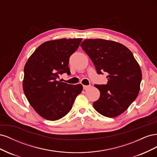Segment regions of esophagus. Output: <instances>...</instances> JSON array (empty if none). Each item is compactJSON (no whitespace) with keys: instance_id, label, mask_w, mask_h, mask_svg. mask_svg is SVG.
Returning <instances> with one entry per match:
<instances>
[{"instance_id":"34e87169","label":"esophagus","mask_w":157,"mask_h":157,"mask_svg":"<svg viewBox=\"0 0 157 157\" xmlns=\"http://www.w3.org/2000/svg\"><path fill=\"white\" fill-rule=\"evenodd\" d=\"M91 88V85H83V88L84 90H88L89 88Z\"/></svg>"}]
</instances>
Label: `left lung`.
<instances>
[{"instance_id":"1","label":"left lung","mask_w":157,"mask_h":157,"mask_svg":"<svg viewBox=\"0 0 157 157\" xmlns=\"http://www.w3.org/2000/svg\"><path fill=\"white\" fill-rule=\"evenodd\" d=\"M80 46L97 73L107 74L106 84L94 85L100 92V97L94 102V108L107 117L120 115L140 91L142 74L134 55L125 46L113 40L86 39Z\"/></svg>"}]
</instances>
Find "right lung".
I'll list each match as a JSON object with an SVG mask.
<instances>
[{
    "label": "right lung",
    "mask_w": 157,
    "mask_h": 157,
    "mask_svg": "<svg viewBox=\"0 0 157 157\" xmlns=\"http://www.w3.org/2000/svg\"><path fill=\"white\" fill-rule=\"evenodd\" d=\"M82 39L50 40L40 45L24 67L23 89L30 105L40 116L57 121L72 109L82 84H68L58 80L59 75H70V56L78 49Z\"/></svg>",
    "instance_id": "add662e5"
}]
</instances>
